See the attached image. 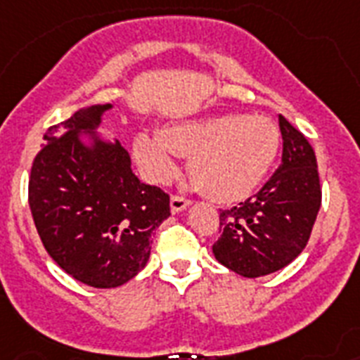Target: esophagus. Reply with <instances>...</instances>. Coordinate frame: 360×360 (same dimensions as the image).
<instances>
[{"label":"esophagus","mask_w":360,"mask_h":360,"mask_svg":"<svg viewBox=\"0 0 360 360\" xmlns=\"http://www.w3.org/2000/svg\"><path fill=\"white\" fill-rule=\"evenodd\" d=\"M189 202L191 200L182 197V195H173V197H171V210H173L174 213L182 212V210H186V207L189 206Z\"/></svg>","instance_id":"1"}]
</instances>
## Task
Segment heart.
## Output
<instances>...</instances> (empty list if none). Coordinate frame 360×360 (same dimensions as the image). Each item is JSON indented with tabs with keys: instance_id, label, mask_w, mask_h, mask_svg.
<instances>
[{
	"instance_id": "b5f03b06",
	"label": "heart",
	"mask_w": 360,
	"mask_h": 360,
	"mask_svg": "<svg viewBox=\"0 0 360 360\" xmlns=\"http://www.w3.org/2000/svg\"><path fill=\"white\" fill-rule=\"evenodd\" d=\"M280 147V134L266 117L222 115L138 136L134 154L150 180L165 182L178 171V156H191L189 173L204 195L219 202L248 197L263 182Z\"/></svg>"
}]
</instances>
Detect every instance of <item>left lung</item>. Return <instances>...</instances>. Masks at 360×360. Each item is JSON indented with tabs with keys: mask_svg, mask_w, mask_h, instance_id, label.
<instances>
[{
	"mask_svg": "<svg viewBox=\"0 0 360 360\" xmlns=\"http://www.w3.org/2000/svg\"><path fill=\"white\" fill-rule=\"evenodd\" d=\"M281 165L239 206L221 210L215 259L245 278L283 269L302 254L322 204L316 156L304 134L280 115Z\"/></svg>",
	"mask_w": 360,
	"mask_h": 360,
	"instance_id": "obj_1",
	"label": "left lung"
}]
</instances>
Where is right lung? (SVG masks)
Segmentation results:
<instances>
[{
	"mask_svg": "<svg viewBox=\"0 0 360 360\" xmlns=\"http://www.w3.org/2000/svg\"><path fill=\"white\" fill-rule=\"evenodd\" d=\"M110 105L49 127L29 176V206L41 245L64 272L97 289L132 280L147 265L153 231L171 215L169 195L138 180L127 148L77 130L94 129Z\"/></svg>",
	"mask_w": 360,
	"mask_h": 360,
	"instance_id": "add662e5",
	"label": "right lung"
}]
</instances>
